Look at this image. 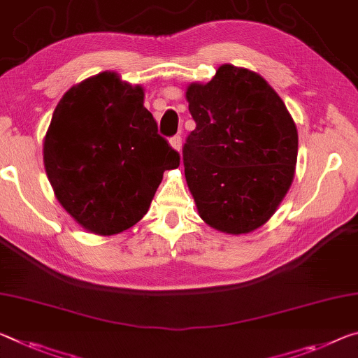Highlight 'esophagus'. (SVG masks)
Masks as SVG:
<instances>
[{"label": "esophagus", "instance_id": "1", "mask_svg": "<svg viewBox=\"0 0 358 358\" xmlns=\"http://www.w3.org/2000/svg\"><path fill=\"white\" fill-rule=\"evenodd\" d=\"M170 146H172L173 150L180 151V148H181V137H180V135H175V137L170 138Z\"/></svg>", "mask_w": 358, "mask_h": 358}]
</instances>
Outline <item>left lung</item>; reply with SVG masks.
Returning a JSON list of instances; mask_svg holds the SVG:
<instances>
[{"instance_id":"obj_1","label":"left lung","mask_w":358,"mask_h":358,"mask_svg":"<svg viewBox=\"0 0 358 358\" xmlns=\"http://www.w3.org/2000/svg\"><path fill=\"white\" fill-rule=\"evenodd\" d=\"M196 129L183 146L185 177L201 218L228 234L263 226L294 177L298 130L258 73L221 65L186 89Z\"/></svg>"}]
</instances>
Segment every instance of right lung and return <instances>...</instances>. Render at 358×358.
I'll list each match as a JSON object with an SVG mask.
<instances>
[{
    "label": "right lung",
    "instance_id": "1",
    "mask_svg": "<svg viewBox=\"0 0 358 358\" xmlns=\"http://www.w3.org/2000/svg\"><path fill=\"white\" fill-rule=\"evenodd\" d=\"M141 86L103 71L57 105L43 157L57 201L83 228L117 234L143 218L180 155L157 134Z\"/></svg>",
    "mask_w": 358,
    "mask_h": 358
}]
</instances>
